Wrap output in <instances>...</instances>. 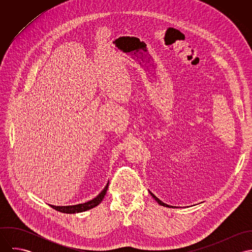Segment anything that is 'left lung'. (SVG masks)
<instances>
[{
  "mask_svg": "<svg viewBox=\"0 0 252 252\" xmlns=\"http://www.w3.org/2000/svg\"><path fill=\"white\" fill-rule=\"evenodd\" d=\"M149 194L152 196V198H154V200L159 204V205H161V206H163V207H167V208H178V207H173V206H170V205H167V204H165V203H163L160 199H158L152 192H150L149 191Z\"/></svg>",
  "mask_w": 252,
  "mask_h": 252,
  "instance_id": "1",
  "label": "left lung"
}]
</instances>
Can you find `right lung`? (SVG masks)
<instances>
[{
    "instance_id": "right-lung-1",
    "label": "right lung",
    "mask_w": 252,
    "mask_h": 252,
    "mask_svg": "<svg viewBox=\"0 0 252 252\" xmlns=\"http://www.w3.org/2000/svg\"><path fill=\"white\" fill-rule=\"evenodd\" d=\"M108 188V182L98 196H96L94 199H92L88 202H85L83 204H77V205H72V206H53V205H49V206L52 209H54L60 213H64V214H78V213L86 212L88 210H91V209L97 207L103 201Z\"/></svg>"
}]
</instances>
